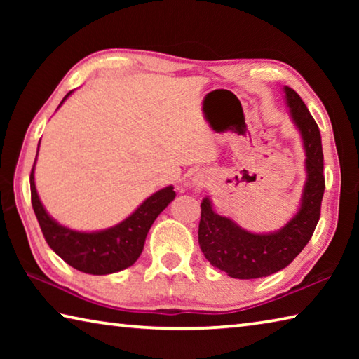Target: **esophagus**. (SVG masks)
<instances>
[{"label":"esophagus","mask_w":359,"mask_h":359,"mask_svg":"<svg viewBox=\"0 0 359 359\" xmlns=\"http://www.w3.org/2000/svg\"><path fill=\"white\" fill-rule=\"evenodd\" d=\"M191 182H193V185H196V187H203V185L208 184V177H204L203 174H194V175H193V179H191Z\"/></svg>","instance_id":"obj_1"}]
</instances>
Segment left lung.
<instances>
[{
	"mask_svg": "<svg viewBox=\"0 0 359 359\" xmlns=\"http://www.w3.org/2000/svg\"><path fill=\"white\" fill-rule=\"evenodd\" d=\"M306 151V184L296 215L274 233L257 234L241 228L231 218L218 215L210 199L201 203L198 241L209 263L233 278H259L287 267L311 241L320 220L325 193L323 149L318 125L293 88L283 87Z\"/></svg>",
	"mask_w": 359,
	"mask_h": 359,
	"instance_id": "obj_1",
	"label": "left lung"
}]
</instances>
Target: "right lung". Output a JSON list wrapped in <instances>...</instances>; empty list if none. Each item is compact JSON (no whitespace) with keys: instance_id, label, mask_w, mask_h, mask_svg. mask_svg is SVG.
<instances>
[{"instance_id":"add662e5","label":"right lung","mask_w":359,"mask_h":359,"mask_svg":"<svg viewBox=\"0 0 359 359\" xmlns=\"http://www.w3.org/2000/svg\"><path fill=\"white\" fill-rule=\"evenodd\" d=\"M71 93L65 96L60 106ZM29 187L33 210L48 247L74 269L93 276L114 274L135 264L142 253L145 238L155 218L175 198L174 187H165L145 199L130 217L115 226L85 233L66 228L47 214L34 185V166L29 175Z\"/></svg>"}]
</instances>
